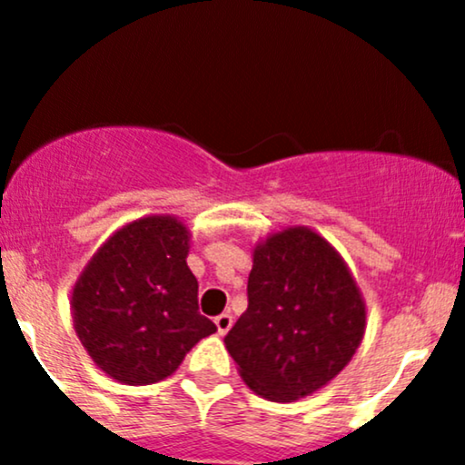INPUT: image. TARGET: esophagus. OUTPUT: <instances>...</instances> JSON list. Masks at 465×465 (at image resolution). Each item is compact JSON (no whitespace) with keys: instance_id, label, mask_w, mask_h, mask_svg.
<instances>
[{"instance_id":"1","label":"esophagus","mask_w":465,"mask_h":465,"mask_svg":"<svg viewBox=\"0 0 465 465\" xmlns=\"http://www.w3.org/2000/svg\"><path fill=\"white\" fill-rule=\"evenodd\" d=\"M214 323L218 328V334H227L229 330H232V325H233V314L232 312L218 314V317L214 319Z\"/></svg>"}]
</instances>
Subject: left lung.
<instances>
[{"mask_svg": "<svg viewBox=\"0 0 465 465\" xmlns=\"http://www.w3.org/2000/svg\"><path fill=\"white\" fill-rule=\"evenodd\" d=\"M247 295L225 348L244 385L271 402L328 385L365 336L361 288L339 251L311 227L280 229L255 244Z\"/></svg>", "mask_w": 465, "mask_h": 465, "instance_id": "left-lung-1", "label": "left lung"}]
</instances>
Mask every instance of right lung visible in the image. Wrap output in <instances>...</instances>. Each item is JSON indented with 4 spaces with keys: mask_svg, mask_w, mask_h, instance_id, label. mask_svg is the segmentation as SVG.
<instances>
[{
    "mask_svg": "<svg viewBox=\"0 0 465 465\" xmlns=\"http://www.w3.org/2000/svg\"><path fill=\"white\" fill-rule=\"evenodd\" d=\"M190 229L170 214L126 223L100 244L72 288V317L95 365L124 385L173 376L216 325L199 312Z\"/></svg>",
    "mask_w": 465,
    "mask_h": 465,
    "instance_id": "obj_1",
    "label": "right lung"
}]
</instances>
